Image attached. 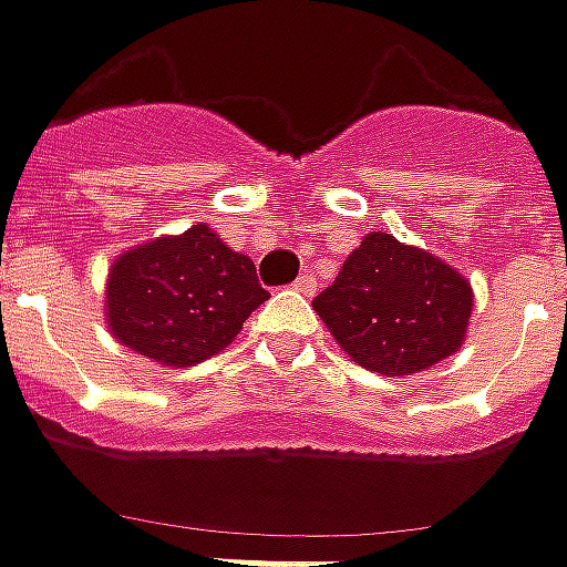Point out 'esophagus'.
Listing matches in <instances>:
<instances>
[{"label":"esophagus","instance_id":"esophagus-1","mask_svg":"<svg viewBox=\"0 0 567 567\" xmlns=\"http://www.w3.org/2000/svg\"><path fill=\"white\" fill-rule=\"evenodd\" d=\"M295 291H301V295H313L317 291V279L313 276H298V282H295Z\"/></svg>","mask_w":567,"mask_h":567}]
</instances>
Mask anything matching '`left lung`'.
Here are the masks:
<instances>
[{"instance_id": "obj_1", "label": "left lung", "mask_w": 567, "mask_h": 567, "mask_svg": "<svg viewBox=\"0 0 567 567\" xmlns=\"http://www.w3.org/2000/svg\"><path fill=\"white\" fill-rule=\"evenodd\" d=\"M313 310L332 339L363 370L414 377L452 358L467 339L474 288L455 266L370 231Z\"/></svg>"}]
</instances>
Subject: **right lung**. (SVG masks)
Listing matches in <instances>:
<instances>
[{"mask_svg":"<svg viewBox=\"0 0 567 567\" xmlns=\"http://www.w3.org/2000/svg\"><path fill=\"white\" fill-rule=\"evenodd\" d=\"M266 298L254 260L200 223L112 260L106 326L125 348L175 370L225 351Z\"/></svg>","mask_w":567,"mask_h":567,"instance_id":"add662e5","label":"right lung"}]
</instances>
